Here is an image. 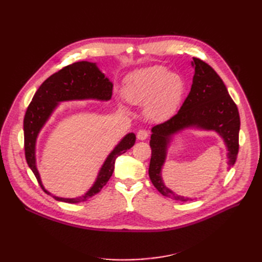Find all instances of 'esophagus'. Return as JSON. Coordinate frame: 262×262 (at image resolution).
Masks as SVG:
<instances>
[{
    "instance_id": "esophagus-1",
    "label": "esophagus",
    "mask_w": 262,
    "mask_h": 262,
    "mask_svg": "<svg viewBox=\"0 0 262 262\" xmlns=\"http://www.w3.org/2000/svg\"><path fill=\"white\" fill-rule=\"evenodd\" d=\"M137 137L139 140H146L149 137V132L146 130H139L137 133Z\"/></svg>"
}]
</instances>
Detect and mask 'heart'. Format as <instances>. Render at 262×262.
<instances>
[{"instance_id":"b5f03b06","label":"heart","mask_w":262,"mask_h":262,"mask_svg":"<svg viewBox=\"0 0 262 262\" xmlns=\"http://www.w3.org/2000/svg\"><path fill=\"white\" fill-rule=\"evenodd\" d=\"M184 92L185 83L178 74L156 66L133 72L126 80L123 96L132 105H146L150 119L164 121L176 113Z\"/></svg>"}]
</instances>
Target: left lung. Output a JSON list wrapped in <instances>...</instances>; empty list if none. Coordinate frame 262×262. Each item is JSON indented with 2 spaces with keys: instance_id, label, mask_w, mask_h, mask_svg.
I'll return each instance as SVG.
<instances>
[{
  "instance_id": "8db88e82",
  "label": "left lung",
  "mask_w": 262,
  "mask_h": 262,
  "mask_svg": "<svg viewBox=\"0 0 262 262\" xmlns=\"http://www.w3.org/2000/svg\"><path fill=\"white\" fill-rule=\"evenodd\" d=\"M194 75L190 93L178 113L167 121L153 126L149 145L152 149L148 175L154 187L164 196L187 201L166 188L161 178L166 149L170 137L184 128L198 126L214 130L224 139L228 148L229 165H234L238 154L241 119L237 106L229 96L222 78L208 63L193 58Z\"/></svg>"
}]
</instances>
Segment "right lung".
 I'll return each mask as SVG.
<instances>
[{"mask_svg": "<svg viewBox=\"0 0 262 262\" xmlns=\"http://www.w3.org/2000/svg\"><path fill=\"white\" fill-rule=\"evenodd\" d=\"M112 95L113 83L104 73L100 72L95 63L87 61L75 62L64 67L47 78L37 90L24 118V148H25L27 164L45 192L50 194L43 188L36 168L35 145L39 131L48 120L53 109L57 107L59 101L87 98L109 100L112 98ZM134 143H136V134H126L120 143L109 154L98 173L96 182L85 195L75 198V199L53 196L54 199L67 203H78L89 200L93 195L97 194L112 177L116 158L125 153Z\"/></svg>", "mask_w": 262, "mask_h": 262, "instance_id": "1", "label": "right lung"}]
</instances>
